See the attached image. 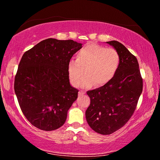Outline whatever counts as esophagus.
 Instances as JSON below:
<instances>
[{"label":"esophagus","mask_w":160,"mask_h":160,"mask_svg":"<svg viewBox=\"0 0 160 160\" xmlns=\"http://www.w3.org/2000/svg\"><path fill=\"white\" fill-rule=\"evenodd\" d=\"M85 91H82V90H80L79 92H78V95L79 96H82L83 94H85Z\"/></svg>","instance_id":"1"}]
</instances>
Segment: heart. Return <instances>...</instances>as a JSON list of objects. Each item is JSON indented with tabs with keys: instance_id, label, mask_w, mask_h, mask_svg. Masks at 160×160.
Instances as JSON below:
<instances>
[{
	"instance_id": "heart-1",
	"label": "heart",
	"mask_w": 160,
	"mask_h": 160,
	"mask_svg": "<svg viewBox=\"0 0 160 160\" xmlns=\"http://www.w3.org/2000/svg\"><path fill=\"white\" fill-rule=\"evenodd\" d=\"M120 63V57L116 50L96 44H89L81 49L76 61H70L68 66V74L70 83L75 87L81 85L89 88L106 85L114 76Z\"/></svg>"
}]
</instances>
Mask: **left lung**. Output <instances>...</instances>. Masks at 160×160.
<instances>
[{"label": "left lung", "instance_id": "left-lung-1", "mask_svg": "<svg viewBox=\"0 0 160 160\" xmlns=\"http://www.w3.org/2000/svg\"><path fill=\"white\" fill-rule=\"evenodd\" d=\"M107 43L115 48L120 63L109 82L87 92L90 104L85 112L90 128L102 135L112 134L128 122L142 91V78L136 57L120 42Z\"/></svg>", "mask_w": 160, "mask_h": 160}]
</instances>
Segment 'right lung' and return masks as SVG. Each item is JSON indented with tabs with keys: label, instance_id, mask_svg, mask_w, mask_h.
<instances>
[{
	"label": "right lung",
	"instance_id": "1",
	"mask_svg": "<svg viewBox=\"0 0 160 160\" xmlns=\"http://www.w3.org/2000/svg\"><path fill=\"white\" fill-rule=\"evenodd\" d=\"M82 48L73 40L47 39L23 54L14 89L26 118L36 128L50 131L66 122L68 111L78 98L70 86L68 66Z\"/></svg>",
	"mask_w": 160,
	"mask_h": 160
}]
</instances>
